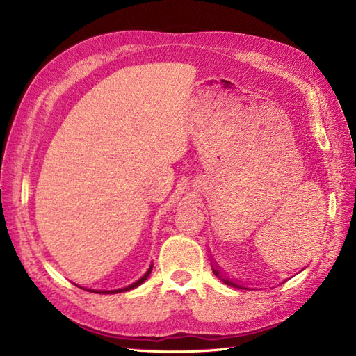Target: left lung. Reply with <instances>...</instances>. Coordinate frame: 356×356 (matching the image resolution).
Masks as SVG:
<instances>
[{"instance_id": "left-lung-1", "label": "left lung", "mask_w": 356, "mask_h": 356, "mask_svg": "<svg viewBox=\"0 0 356 356\" xmlns=\"http://www.w3.org/2000/svg\"><path fill=\"white\" fill-rule=\"evenodd\" d=\"M213 272L216 274V277H218L222 280V282L225 283V284H228V286H232V287H238V289H249V287L246 286V284H241V283H238V282H234V280H231L229 277H226L223 272L220 270V268L218 266H216V264H213Z\"/></svg>"}]
</instances>
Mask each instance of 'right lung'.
Instances as JSON below:
<instances>
[{"label": "right lung", "mask_w": 356, "mask_h": 356, "mask_svg": "<svg viewBox=\"0 0 356 356\" xmlns=\"http://www.w3.org/2000/svg\"><path fill=\"white\" fill-rule=\"evenodd\" d=\"M151 269H153V264H151V266L148 268V270L145 272V275L143 277H140L138 282H134V283H131L130 286H127V287H122V289H116V291H104V292H96V293H118V292H125V291H130V289H134V287H138L139 284H142L143 282H145V280L148 278V275L151 274Z\"/></svg>", "instance_id": "1"}]
</instances>
